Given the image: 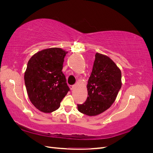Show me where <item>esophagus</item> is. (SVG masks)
<instances>
[{
  "label": "esophagus",
  "instance_id": "1",
  "mask_svg": "<svg viewBox=\"0 0 153 153\" xmlns=\"http://www.w3.org/2000/svg\"><path fill=\"white\" fill-rule=\"evenodd\" d=\"M75 87H76L75 85H69V88H70V89H71V91H73V90L75 89Z\"/></svg>",
  "mask_w": 153,
  "mask_h": 153
}]
</instances>
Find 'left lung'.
I'll list each match as a JSON object with an SVG mask.
<instances>
[{"mask_svg":"<svg viewBox=\"0 0 153 153\" xmlns=\"http://www.w3.org/2000/svg\"><path fill=\"white\" fill-rule=\"evenodd\" d=\"M121 85L120 69L109 57L96 53L87 85V99L77 105L78 110L89 116L103 113L114 103Z\"/></svg>","mask_w":153,"mask_h":153,"instance_id":"1","label":"left lung"}]
</instances>
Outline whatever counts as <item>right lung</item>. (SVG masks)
Instances as JSON below:
<instances>
[{"instance_id": "add662e5", "label": "right lung", "mask_w": 153, "mask_h": 153, "mask_svg": "<svg viewBox=\"0 0 153 153\" xmlns=\"http://www.w3.org/2000/svg\"><path fill=\"white\" fill-rule=\"evenodd\" d=\"M66 51L44 49L32 55L27 64L24 80L30 101L44 113L57 110L69 91L62 69Z\"/></svg>"}]
</instances>
